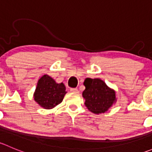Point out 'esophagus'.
I'll return each instance as SVG.
<instances>
[{
  "label": "esophagus",
  "mask_w": 152,
  "mask_h": 152,
  "mask_svg": "<svg viewBox=\"0 0 152 152\" xmlns=\"http://www.w3.org/2000/svg\"><path fill=\"white\" fill-rule=\"evenodd\" d=\"M70 92L74 93H79V91L78 90L77 88H70Z\"/></svg>",
  "instance_id": "34e87169"
}]
</instances>
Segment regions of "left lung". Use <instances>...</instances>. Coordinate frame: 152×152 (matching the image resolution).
<instances>
[{
	"label": "left lung",
	"mask_w": 152,
	"mask_h": 152,
	"mask_svg": "<svg viewBox=\"0 0 152 152\" xmlns=\"http://www.w3.org/2000/svg\"><path fill=\"white\" fill-rule=\"evenodd\" d=\"M84 85L85 90L82 96L85 99V105L94 114H102L108 111L117 102L115 91L101 79L86 78Z\"/></svg>",
	"instance_id": "left-lung-1"
}]
</instances>
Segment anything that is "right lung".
<instances>
[{"label": "right lung", "mask_w": 152, "mask_h": 152, "mask_svg": "<svg viewBox=\"0 0 152 152\" xmlns=\"http://www.w3.org/2000/svg\"><path fill=\"white\" fill-rule=\"evenodd\" d=\"M63 83H57L48 75L45 74L38 80L34 93V99L41 107L50 110L61 103L66 94Z\"/></svg>", "instance_id": "1"}]
</instances>
